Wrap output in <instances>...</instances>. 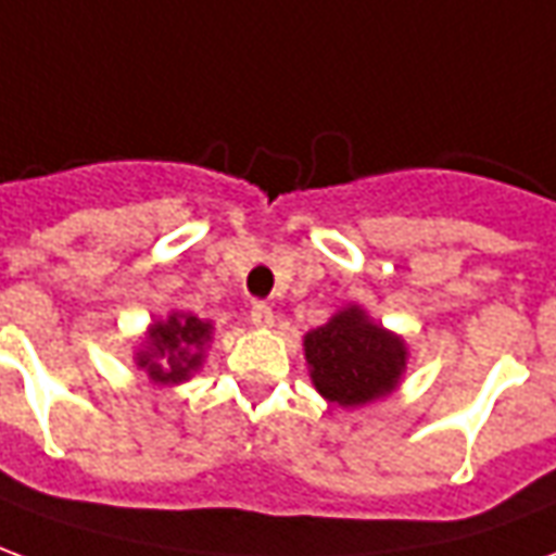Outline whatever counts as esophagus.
Wrapping results in <instances>:
<instances>
[{"instance_id":"34e87169","label":"esophagus","mask_w":556,"mask_h":556,"mask_svg":"<svg viewBox=\"0 0 556 556\" xmlns=\"http://www.w3.org/2000/svg\"><path fill=\"white\" fill-rule=\"evenodd\" d=\"M251 323H254L257 329H271V326H275V311H271L266 302H257V305L251 308Z\"/></svg>"}]
</instances>
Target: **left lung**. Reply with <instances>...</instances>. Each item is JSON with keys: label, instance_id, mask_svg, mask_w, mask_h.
<instances>
[{"label": "left lung", "instance_id": "8db88e82", "mask_svg": "<svg viewBox=\"0 0 556 556\" xmlns=\"http://www.w3.org/2000/svg\"><path fill=\"white\" fill-rule=\"evenodd\" d=\"M314 389L338 407L392 395L410 365L407 341L362 305H344L302 341Z\"/></svg>", "mask_w": 556, "mask_h": 556}]
</instances>
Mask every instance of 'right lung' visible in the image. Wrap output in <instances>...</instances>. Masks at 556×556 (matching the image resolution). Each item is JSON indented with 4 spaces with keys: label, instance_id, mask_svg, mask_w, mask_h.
<instances>
[{
    "label": "right lung",
    "instance_id": "1",
    "mask_svg": "<svg viewBox=\"0 0 556 556\" xmlns=\"http://www.w3.org/2000/svg\"><path fill=\"white\" fill-rule=\"evenodd\" d=\"M212 334V320H200L188 311H170L164 320L146 326L143 341L134 350V365L146 371L152 383L179 386L203 368Z\"/></svg>",
    "mask_w": 556,
    "mask_h": 556
}]
</instances>
